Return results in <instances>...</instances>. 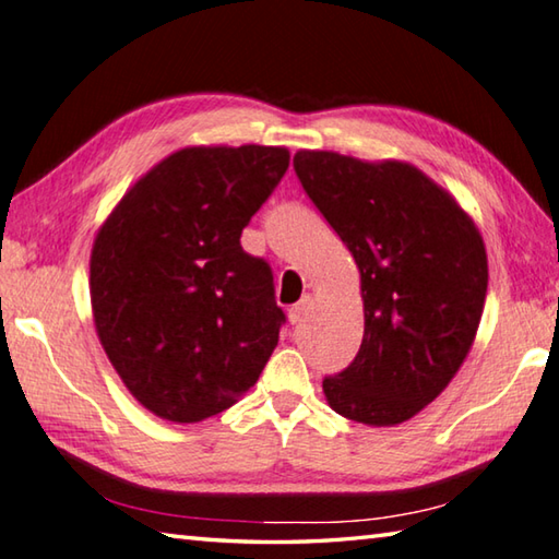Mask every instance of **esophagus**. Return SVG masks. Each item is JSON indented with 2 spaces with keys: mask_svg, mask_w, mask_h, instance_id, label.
Returning a JSON list of instances; mask_svg holds the SVG:
<instances>
[{
  "mask_svg": "<svg viewBox=\"0 0 559 559\" xmlns=\"http://www.w3.org/2000/svg\"><path fill=\"white\" fill-rule=\"evenodd\" d=\"M310 302H312L310 296H302V298L296 302V306H293V308L288 310V322H290V324H298V322L302 320V314L308 312Z\"/></svg>",
  "mask_w": 559,
  "mask_h": 559,
  "instance_id": "34e87169",
  "label": "esophagus"
}]
</instances>
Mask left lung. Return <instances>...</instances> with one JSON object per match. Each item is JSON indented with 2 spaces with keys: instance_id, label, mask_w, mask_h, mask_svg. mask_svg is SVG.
<instances>
[{
  "instance_id": "obj_1",
  "label": "left lung",
  "mask_w": 559,
  "mask_h": 559,
  "mask_svg": "<svg viewBox=\"0 0 559 559\" xmlns=\"http://www.w3.org/2000/svg\"><path fill=\"white\" fill-rule=\"evenodd\" d=\"M293 168L361 273V347L324 377V399L373 428L411 420L448 389L479 330L489 286L479 229L403 160L298 151Z\"/></svg>"
}]
</instances>
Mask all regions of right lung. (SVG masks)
<instances>
[{
	"label": "right lung",
	"mask_w": 559,
	"mask_h": 559,
	"mask_svg": "<svg viewBox=\"0 0 559 559\" xmlns=\"http://www.w3.org/2000/svg\"><path fill=\"white\" fill-rule=\"evenodd\" d=\"M283 146H188L127 190L90 257L97 337L158 418L200 423L259 381L286 314L241 229L288 170Z\"/></svg>",
	"instance_id": "right-lung-1"
}]
</instances>
